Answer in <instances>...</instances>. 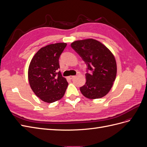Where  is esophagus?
<instances>
[{
  "label": "esophagus",
  "mask_w": 147,
  "mask_h": 147,
  "mask_svg": "<svg viewBox=\"0 0 147 147\" xmlns=\"http://www.w3.org/2000/svg\"><path fill=\"white\" fill-rule=\"evenodd\" d=\"M75 77V76H74V75H70V76L69 77V78L70 80H72V79L74 78Z\"/></svg>",
  "instance_id": "esophagus-1"
}]
</instances>
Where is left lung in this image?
Instances as JSON below:
<instances>
[{
  "instance_id": "1",
  "label": "left lung",
  "mask_w": 147,
  "mask_h": 147,
  "mask_svg": "<svg viewBox=\"0 0 147 147\" xmlns=\"http://www.w3.org/2000/svg\"><path fill=\"white\" fill-rule=\"evenodd\" d=\"M71 47L87 66L86 83L80 87L82 94L89 99H99L110 90L117 75V64L112 53L94 39L75 41ZM91 70L92 73H88Z\"/></svg>"
}]
</instances>
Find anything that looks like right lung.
<instances>
[{
  "label": "right lung",
  "mask_w": 147,
  "mask_h": 147,
  "mask_svg": "<svg viewBox=\"0 0 147 147\" xmlns=\"http://www.w3.org/2000/svg\"><path fill=\"white\" fill-rule=\"evenodd\" d=\"M67 44L57 43L39 50L31 60L28 78L31 89L43 101L52 103L61 99L68 86L60 71L59 59Z\"/></svg>",
  "instance_id": "add662e5"
}]
</instances>
